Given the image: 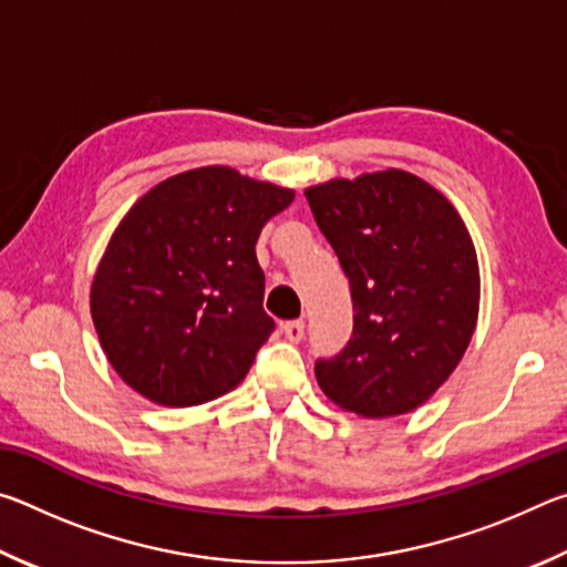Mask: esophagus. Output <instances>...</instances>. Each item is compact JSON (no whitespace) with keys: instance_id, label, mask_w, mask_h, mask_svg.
I'll return each instance as SVG.
<instances>
[{"instance_id":"34e87169","label":"esophagus","mask_w":567,"mask_h":567,"mask_svg":"<svg viewBox=\"0 0 567 567\" xmlns=\"http://www.w3.org/2000/svg\"><path fill=\"white\" fill-rule=\"evenodd\" d=\"M282 332L290 342H300L305 338V322L302 320H290L282 322Z\"/></svg>"}]
</instances>
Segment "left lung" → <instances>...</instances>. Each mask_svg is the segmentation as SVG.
Instances as JSON below:
<instances>
[{
  "mask_svg": "<svg viewBox=\"0 0 567 567\" xmlns=\"http://www.w3.org/2000/svg\"><path fill=\"white\" fill-rule=\"evenodd\" d=\"M350 280L352 340L315 378L362 417L405 415L435 395L473 340L475 245L443 192L405 169L364 172L305 189Z\"/></svg>",
  "mask_w": 567,
  "mask_h": 567,
  "instance_id": "1",
  "label": "left lung"
}]
</instances>
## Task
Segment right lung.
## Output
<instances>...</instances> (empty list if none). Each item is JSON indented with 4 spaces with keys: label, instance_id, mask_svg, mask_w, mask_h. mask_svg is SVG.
<instances>
[{
    "label": "right lung",
    "instance_id": "add662e5",
    "mask_svg": "<svg viewBox=\"0 0 567 567\" xmlns=\"http://www.w3.org/2000/svg\"><path fill=\"white\" fill-rule=\"evenodd\" d=\"M295 189L197 167L145 192L110 237L90 312L114 372L142 398L192 408L235 390L275 330L255 245Z\"/></svg>",
    "mask_w": 567,
    "mask_h": 567
}]
</instances>
